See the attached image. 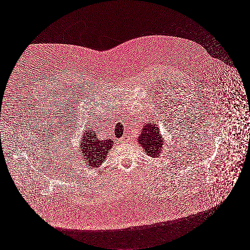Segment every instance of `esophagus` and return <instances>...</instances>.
<instances>
[{
	"label": "esophagus",
	"mask_w": 250,
	"mask_h": 250,
	"mask_svg": "<svg viewBox=\"0 0 250 250\" xmlns=\"http://www.w3.org/2000/svg\"><path fill=\"white\" fill-rule=\"evenodd\" d=\"M120 141H121L122 143H125V142L128 141V138H127V136H123V138H122Z\"/></svg>",
	"instance_id": "obj_1"
}]
</instances>
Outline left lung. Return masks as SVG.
Masks as SVG:
<instances>
[{
  "instance_id": "left-lung-1",
  "label": "left lung",
  "mask_w": 250,
  "mask_h": 250,
  "mask_svg": "<svg viewBox=\"0 0 250 250\" xmlns=\"http://www.w3.org/2000/svg\"><path fill=\"white\" fill-rule=\"evenodd\" d=\"M138 142L144 148L145 152L150 157H159V153L162 150L163 139L159 134V127L156 125L146 124L142 133L138 137Z\"/></svg>"
}]
</instances>
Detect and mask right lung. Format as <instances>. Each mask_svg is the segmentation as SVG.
Returning <instances> with one entry per match:
<instances>
[{
    "instance_id": "right-lung-1",
    "label": "right lung",
    "mask_w": 250,
    "mask_h": 250,
    "mask_svg": "<svg viewBox=\"0 0 250 250\" xmlns=\"http://www.w3.org/2000/svg\"><path fill=\"white\" fill-rule=\"evenodd\" d=\"M94 131L90 130L84 133L83 141L81 143V149L87 165L91 167H99L102 165L106 156L112 148L114 142L112 139L99 140Z\"/></svg>"
}]
</instances>
